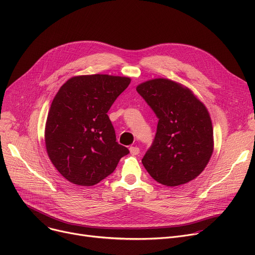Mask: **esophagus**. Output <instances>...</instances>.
Returning a JSON list of instances; mask_svg holds the SVG:
<instances>
[{
    "label": "esophagus",
    "mask_w": 255,
    "mask_h": 255,
    "mask_svg": "<svg viewBox=\"0 0 255 255\" xmlns=\"http://www.w3.org/2000/svg\"><path fill=\"white\" fill-rule=\"evenodd\" d=\"M129 151H130L131 155H133V156L139 154V148H137V146H130Z\"/></svg>",
    "instance_id": "obj_1"
}]
</instances>
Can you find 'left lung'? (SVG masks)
I'll return each mask as SVG.
<instances>
[{
	"label": "left lung",
	"mask_w": 255,
	"mask_h": 255,
	"mask_svg": "<svg viewBox=\"0 0 255 255\" xmlns=\"http://www.w3.org/2000/svg\"><path fill=\"white\" fill-rule=\"evenodd\" d=\"M158 118L157 132L141 162L158 183L179 186L198 177L214 151L213 125L205 104L193 92L168 78L136 87Z\"/></svg>",
	"instance_id": "obj_1"
}]
</instances>
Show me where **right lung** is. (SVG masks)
Instances as JSON below:
<instances>
[{
	"instance_id": "1",
	"label": "right lung",
	"mask_w": 255,
	"mask_h": 255,
	"mask_svg": "<svg viewBox=\"0 0 255 255\" xmlns=\"http://www.w3.org/2000/svg\"><path fill=\"white\" fill-rule=\"evenodd\" d=\"M130 82L125 76L78 75L67 80L56 94L44 140L51 163L66 180L79 186L95 185L129 153L117 142L107 112Z\"/></svg>"
}]
</instances>
